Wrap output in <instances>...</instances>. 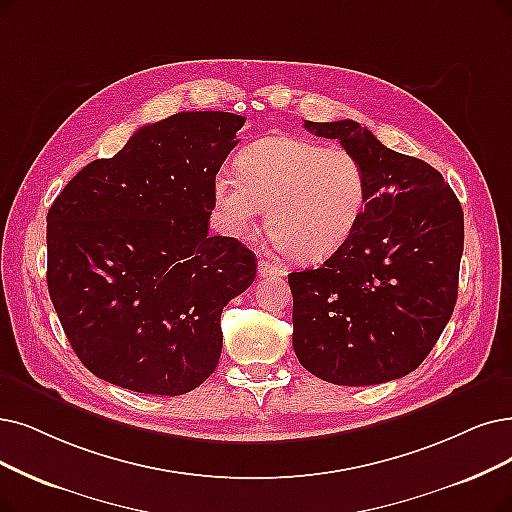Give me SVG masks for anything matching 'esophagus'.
I'll list each match as a JSON object with an SVG mask.
<instances>
[{"label":"esophagus","instance_id":"34e87169","mask_svg":"<svg viewBox=\"0 0 512 512\" xmlns=\"http://www.w3.org/2000/svg\"><path fill=\"white\" fill-rule=\"evenodd\" d=\"M258 275L262 279H273V277H283L285 269H281L279 264L271 262V260H260L258 262Z\"/></svg>","mask_w":512,"mask_h":512}]
</instances>
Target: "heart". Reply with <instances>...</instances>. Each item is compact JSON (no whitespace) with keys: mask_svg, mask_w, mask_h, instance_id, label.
Returning <instances> with one entry per match:
<instances>
[{"mask_svg":"<svg viewBox=\"0 0 512 512\" xmlns=\"http://www.w3.org/2000/svg\"><path fill=\"white\" fill-rule=\"evenodd\" d=\"M212 201L222 233L243 237L267 208L269 229L300 262L340 250L363 218L367 176L344 147L269 136L237 155V172L220 170Z\"/></svg>","mask_w":512,"mask_h":512,"instance_id":"1","label":"heart"}]
</instances>
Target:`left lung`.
I'll list each match as a JSON object with an SVG mask.
<instances>
[{
  "label": "left lung",
  "mask_w": 512,
  "mask_h": 512,
  "mask_svg": "<svg viewBox=\"0 0 512 512\" xmlns=\"http://www.w3.org/2000/svg\"><path fill=\"white\" fill-rule=\"evenodd\" d=\"M336 138L367 176L355 233L319 269L290 273L292 344L313 376L342 386L403 378L426 359L454 313L464 214L426 161L386 149L357 121H304Z\"/></svg>",
  "instance_id": "8db88e82"
}]
</instances>
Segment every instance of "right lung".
Masks as SVG:
<instances>
[{
    "mask_svg": "<svg viewBox=\"0 0 512 512\" xmlns=\"http://www.w3.org/2000/svg\"><path fill=\"white\" fill-rule=\"evenodd\" d=\"M245 117L185 111L94 159L48 212V290L75 355L136 393L185 395L222 351L220 315L256 277L235 237H210L212 182Z\"/></svg>",
    "mask_w": 512,
    "mask_h": 512,
    "instance_id": "1",
    "label": "right lung"
}]
</instances>
